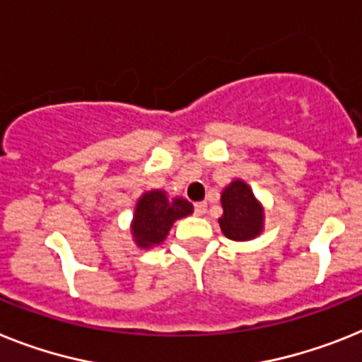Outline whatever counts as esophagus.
<instances>
[{
  "instance_id": "obj_1",
  "label": "esophagus",
  "mask_w": 362,
  "mask_h": 362,
  "mask_svg": "<svg viewBox=\"0 0 362 362\" xmlns=\"http://www.w3.org/2000/svg\"><path fill=\"white\" fill-rule=\"evenodd\" d=\"M206 209H208V204H206V202H195V214L197 215H204Z\"/></svg>"
}]
</instances>
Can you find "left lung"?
Masks as SVG:
<instances>
[{
	"label": "left lung",
	"instance_id": "8db88e82",
	"mask_svg": "<svg viewBox=\"0 0 362 362\" xmlns=\"http://www.w3.org/2000/svg\"><path fill=\"white\" fill-rule=\"evenodd\" d=\"M224 214L218 218L221 230L232 241L254 239L263 228V208L250 187L243 180H233L221 197Z\"/></svg>",
	"mask_w": 362,
	"mask_h": 362
}]
</instances>
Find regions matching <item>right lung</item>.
<instances>
[{
    "label": "right lung",
    "instance_id": "add662e5",
    "mask_svg": "<svg viewBox=\"0 0 362 362\" xmlns=\"http://www.w3.org/2000/svg\"><path fill=\"white\" fill-rule=\"evenodd\" d=\"M193 214L186 199L167 200L165 191H148L138 200L132 223L134 241L141 248H151L165 239L176 218Z\"/></svg>",
    "mask_w": 362,
    "mask_h": 362
}]
</instances>
